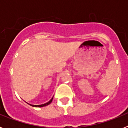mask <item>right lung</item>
<instances>
[{
	"label": "right lung",
	"instance_id": "right-lung-1",
	"mask_svg": "<svg viewBox=\"0 0 128 128\" xmlns=\"http://www.w3.org/2000/svg\"><path fill=\"white\" fill-rule=\"evenodd\" d=\"M52 99H53V98H52L51 99H50L49 101H48V102H47V103L46 104H41V105H32V104H30V106H33V107H44V106H47V105H48L49 104L51 103V102L52 101Z\"/></svg>",
	"mask_w": 128,
	"mask_h": 128
}]
</instances>
